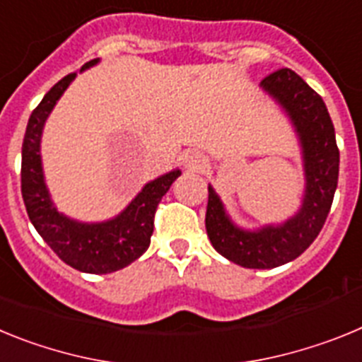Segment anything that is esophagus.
<instances>
[{
    "mask_svg": "<svg viewBox=\"0 0 362 362\" xmlns=\"http://www.w3.org/2000/svg\"><path fill=\"white\" fill-rule=\"evenodd\" d=\"M185 165H187L188 168H201V166L204 165V158L199 156V153L190 152L185 156Z\"/></svg>",
    "mask_w": 362,
    "mask_h": 362,
    "instance_id": "esophagus-1",
    "label": "esophagus"
}]
</instances>
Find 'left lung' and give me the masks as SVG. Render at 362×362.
Masks as SVG:
<instances>
[{
    "label": "left lung",
    "mask_w": 362,
    "mask_h": 362,
    "mask_svg": "<svg viewBox=\"0 0 362 362\" xmlns=\"http://www.w3.org/2000/svg\"><path fill=\"white\" fill-rule=\"evenodd\" d=\"M268 94L286 108L303 143L306 194L303 209L281 226L245 232L230 223L209 187L206 233L223 257L245 268H276L299 257L313 243L332 209L339 179V148L334 123L317 92L293 70L277 69L261 81Z\"/></svg>",
    "instance_id": "1"
}]
</instances>
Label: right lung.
Wrapping results in <instances>:
<instances>
[{"mask_svg": "<svg viewBox=\"0 0 362 362\" xmlns=\"http://www.w3.org/2000/svg\"><path fill=\"white\" fill-rule=\"evenodd\" d=\"M95 63L98 59H92L81 70ZM76 74L59 79L32 110L21 146V194L34 228L63 263L86 274H110L145 254L153 232L156 210L181 172L174 170L146 185L121 216L107 223L85 225L57 212L43 183L40 139L45 119Z\"/></svg>", "mask_w": 362, "mask_h": 362, "instance_id": "right-lung-1", "label": "right lung"}]
</instances>
